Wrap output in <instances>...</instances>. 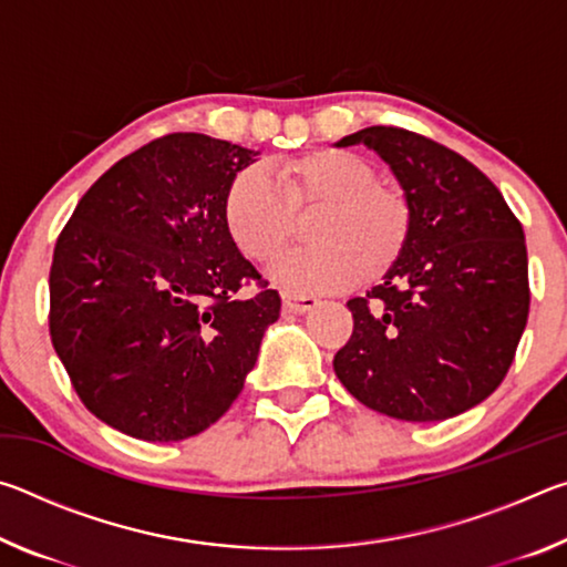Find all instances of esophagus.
I'll return each mask as SVG.
<instances>
[{"instance_id":"obj_1","label":"esophagus","mask_w":567,"mask_h":567,"mask_svg":"<svg viewBox=\"0 0 567 567\" xmlns=\"http://www.w3.org/2000/svg\"><path fill=\"white\" fill-rule=\"evenodd\" d=\"M282 305H285V310L300 315V312L312 310V307H318L320 300L315 295H290V292H287L282 297Z\"/></svg>"}]
</instances>
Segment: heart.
I'll list each match as a JSON object with an SVG mask.
<instances>
[{"label":"heart","instance_id":"obj_1","mask_svg":"<svg viewBox=\"0 0 567 567\" xmlns=\"http://www.w3.org/2000/svg\"><path fill=\"white\" fill-rule=\"evenodd\" d=\"M310 219L315 245L287 255L272 277L297 295L342 290L360 277L375 280L395 265L412 235V205L398 182L348 150H315L275 167H249L229 182L225 225L239 252L270 265Z\"/></svg>","mask_w":567,"mask_h":567}]
</instances>
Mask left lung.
<instances>
[{
    "label": "left lung",
    "instance_id": "left-lung-1",
    "mask_svg": "<svg viewBox=\"0 0 567 567\" xmlns=\"http://www.w3.org/2000/svg\"><path fill=\"white\" fill-rule=\"evenodd\" d=\"M412 205L408 249L348 302L334 375L364 408L408 422L455 417L491 398L523 338L530 287L523 225L473 162L422 134L364 127Z\"/></svg>",
    "mask_w": 567,
    "mask_h": 567
}]
</instances>
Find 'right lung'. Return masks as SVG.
I'll return each mask as SVG.
<instances>
[{"label":"right lung","mask_w":567,"mask_h":567,"mask_svg":"<svg viewBox=\"0 0 567 567\" xmlns=\"http://www.w3.org/2000/svg\"><path fill=\"white\" fill-rule=\"evenodd\" d=\"M260 152L175 132L112 165L54 245L50 334L76 395L110 427L175 443L225 415L280 295L225 225V195ZM249 279L261 285L239 298Z\"/></svg>","instance_id":"obj_1"}]
</instances>
